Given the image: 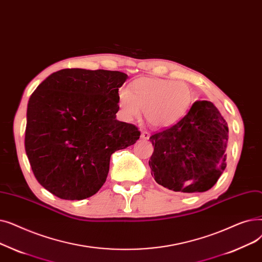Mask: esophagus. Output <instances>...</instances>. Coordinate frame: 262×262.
<instances>
[{"instance_id": "1", "label": "esophagus", "mask_w": 262, "mask_h": 262, "mask_svg": "<svg viewBox=\"0 0 262 262\" xmlns=\"http://www.w3.org/2000/svg\"><path fill=\"white\" fill-rule=\"evenodd\" d=\"M149 138H150V134H149V132H147V131H142V133H141V139H142V140L147 141Z\"/></svg>"}]
</instances>
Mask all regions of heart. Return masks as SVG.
<instances>
[{"label":"heart","mask_w":262,"mask_h":262,"mask_svg":"<svg viewBox=\"0 0 262 262\" xmlns=\"http://www.w3.org/2000/svg\"><path fill=\"white\" fill-rule=\"evenodd\" d=\"M192 102L190 86L180 81L159 78H140L134 80L129 90L120 89L117 104L126 120L139 118L142 111L151 127L168 128L180 120Z\"/></svg>","instance_id":"1"}]
</instances>
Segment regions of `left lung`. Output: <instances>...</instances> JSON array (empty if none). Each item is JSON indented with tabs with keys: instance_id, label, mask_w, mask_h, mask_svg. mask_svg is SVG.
<instances>
[{
	"instance_id": "obj_1",
	"label": "left lung",
	"mask_w": 262,
	"mask_h": 262,
	"mask_svg": "<svg viewBox=\"0 0 262 262\" xmlns=\"http://www.w3.org/2000/svg\"><path fill=\"white\" fill-rule=\"evenodd\" d=\"M149 140L151 176L170 191L206 192L226 168L228 126L210 101H195L181 120Z\"/></svg>"
}]
</instances>
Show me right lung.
I'll return each instance as SVG.
<instances>
[{"label": "right lung", "instance_id": "add662e5", "mask_svg": "<svg viewBox=\"0 0 262 262\" xmlns=\"http://www.w3.org/2000/svg\"><path fill=\"white\" fill-rule=\"evenodd\" d=\"M120 71L63 69L32 94L27 112L26 152L34 175L67 201L96 194L106 180L112 154L133 145L141 132L116 119Z\"/></svg>", "mask_w": 262, "mask_h": 262}]
</instances>
